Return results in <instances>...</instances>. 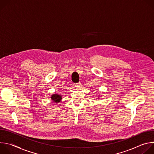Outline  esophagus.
Wrapping results in <instances>:
<instances>
[{
    "mask_svg": "<svg viewBox=\"0 0 154 154\" xmlns=\"http://www.w3.org/2000/svg\"><path fill=\"white\" fill-rule=\"evenodd\" d=\"M80 83L79 82V83H76V84H75V87H79V86H80Z\"/></svg>",
    "mask_w": 154,
    "mask_h": 154,
    "instance_id": "1",
    "label": "esophagus"
}]
</instances>
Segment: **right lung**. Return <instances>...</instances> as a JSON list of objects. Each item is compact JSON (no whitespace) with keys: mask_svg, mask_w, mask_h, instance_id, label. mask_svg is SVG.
Listing matches in <instances>:
<instances>
[{"mask_svg":"<svg viewBox=\"0 0 154 154\" xmlns=\"http://www.w3.org/2000/svg\"><path fill=\"white\" fill-rule=\"evenodd\" d=\"M51 99L52 100L53 102H55V103H58L61 101V99H62V96L61 95L55 94H53L51 96Z\"/></svg>","mask_w":154,"mask_h":154,"instance_id":"right-lung-1","label":"right lung"}]
</instances>
